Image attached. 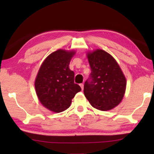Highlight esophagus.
I'll list each match as a JSON object with an SVG mask.
<instances>
[{"label":"esophagus","instance_id":"obj_1","mask_svg":"<svg viewBox=\"0 0 154 154\" xmlns=\"http://www.w3.org/2000/svg\"><path fill=\"white\" fill-rule=\"evenodd\" d=\"M79 85H80L81 88H82V90H83V85H83V83H80Z\"/></svg>","mask_w":154,"mask_h":154}]
</instances>
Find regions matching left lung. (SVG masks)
Instances as JSON below:
<instances>
[{
	"label": "left lung",
	"instance_id": "obj_1",
	"mask_svg": "<svg viewBox=\"0 0 154 154\" xmlns=\"http://www.w3.org/2000/svg\"><path fill=\"white\" fill-rule=\"evenodd\" d=\"M91 69L83 92L93 107L108 111L118 106L123 98L126 80L118 62L105 51L88 53Z\"/></svg>",
	"mask_w": 154,
	"mask_h": 154
}]
</instances>
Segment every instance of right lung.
I'll return each mask as SVG.
<instances>
[{
    "mask_svg": "<svg viewBox=\"0 0 154 154\" xmlns=\"http://www.w3.org/2000/svg\"><path fill=\"white\" fill-rule=\"evenodd\" d=\"M75 51L58 49L51 53L41 64L35 86L40 103L56 113L64 111L71 105L72 99L80 92L74 83V72L69 64Z\"/></svg>",
    "mask_w": 154,
    "mask_h": 154,
    "instance_id": "1",
    "label": "right lung"
}]
</instances>
